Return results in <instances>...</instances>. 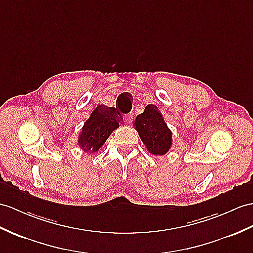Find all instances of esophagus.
Instances as JSON below:
<instances>
[{
    "label": "esophagus",
    "instance_id": "esophagus-1",
    "mask_svg": "<svg viewBox=\"0 0 253 253\" xmlns=\"http://www.w3.org/2000/svg\"><path fill=\"white\" fill-rule=\"evenodd\" d=\"M125 121L127 123V125H130V123L133 121V116L132 115H126L125 117Z\"/></svg>",
    "mask_w": 253,
    "mask_h": 253
}]
</instances>
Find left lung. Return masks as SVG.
<instances>
[{
  "label": "left lung",
  "instance_id": "left-lung-1",
  "mask_svg": "<svg viewBox=\"0 0 253 253\" xmlns=\"http://www.w3.org/2000/svg\"><path fill=\"white\" fill-rule=\"evenodd\" d=\"M133 126L138 132L147 151L151 155L163 156L170 150L173 145V133L156 105H147L144 113L136 116Z\"/></svg>",
  "mask_w": 253,
  "mask_h": 253
}]
</instances>
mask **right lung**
Masks as SVG:
<instances>
[{
  "label": "right lung",
  "instance_id": "right-lung-1",
  "mask_svg": "<svg viewBox=\"0 0 253 253\" xmlns=\"http://www.w3.org/2000/svg\"><path fill=\"white\" fill-rule=\"evenodd\" d=\"M121 122V116L115 107L98 105L84 123L78 135V146L90 155L97 152Z\"/></svg>",
  "mask_w": 253,
  "mask_h": 253
}]
</instances>
